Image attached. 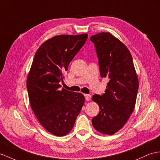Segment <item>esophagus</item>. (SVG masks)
Wrapping results in <instances>:
<instances>
[{
  "label": "esophagus",
  "instance_id": "obj_1",
  "mask_svg": "<svg viewBox=\"0 0 160 160\" xmlns=\"http://www.w3.org/2000/svg\"><path fill=\"white\" fill-rule=\"evenodd\" d=\"M84 97L87 101H90L91 99V96L90 95H87V94H84Z\"/></svg>",
  "mask_w": 160,
  "mask_h": 160
}]
</instances>
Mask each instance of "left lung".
I'll list each match as a JSON object with an SVG mask.
<instances>
[{"instance_id": "left-lung-1", "label": "left lung", "mask_w": 160, "mask_h": 160, "mask_svg": "<svg viewBox=\"0 0 160 160\" xmlns=\"http://www.w3.org/2000/svg\"><path fill=\"white\" fill-rule=\"evenodd\" d=\"M99 58L102 78L109 81L103 95H94L99 113L92 119L98 132L112 135L125 125L134 109L138 78L128 48L109 32L91 36Z\"/></svg>"}]
</instances>
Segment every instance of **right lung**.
Segmentation results:
<instances>
[{
    "label": "right lung",
    "instance_id": "1",
    "mask_svg": "<svg viewBox=\"0 0 160 160\" xmlns=\"http://www.w3.org/2000/svg\"><path fill=\"white\" fill-rule=\"evenodd\" d=\"M87 38V34H82L48 39L36 52L28 73L26 86L31 108L44 128L57 137L72 130L84 105L82 94L60 89L59 82Z\"/></svg>",
    "mask_w": 160,
    "mask_h": 160
}]
</instances>
